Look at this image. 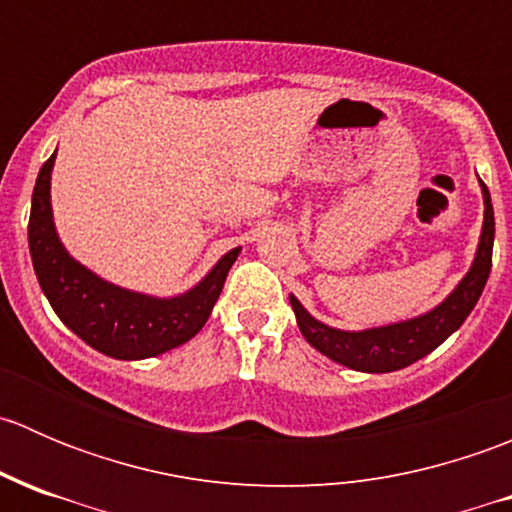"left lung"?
<instances>
[{"label":"left lung","mask_w":512,"mask_h":512,"mask_svg":"<svg viewBox=\"0 0 512 512\" xmlns=\"http://www.w3.org/2000/svg\"><path fill=\"white\" fill-rule=\"evenodd\" d=\"M480 188H483L485 218L476 260H473V267L463 277L461 285L453 289L436 309L416 319H409V322L389 324V327L364 329V332H342V329L317 322L299 304L297 297H289V304H292L299 332L304 334V339L317 352L329 356L337 364L349 366L354 371H369V374H386V371L404 369V366L431 354L438 344L446 342L466 322L468 314L473 312L478 297L483 294L485 282H488L490 265H493V203H490V193L483 180H480Z\"/></svg>","instance_id":"left-lung-1"}]
</instances>
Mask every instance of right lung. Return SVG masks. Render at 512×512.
I'll use <instances>...</instances> for the list:
<instances>
[{
  "label": "right lung",
  "instance_id": "1",
  "mask_svg": "<svg viewBox=\"0 0 512 512\" xmlns=\"http://www.w3.org/2000/svg\"><path fill=\"white\" fill-rule=\"evenodd\" d=\"M54 158L56 153L41 165L34 185L29 252L36 280L61 322L96 352L126 361L158 356L193 339L208 322L240 247L180 297L158 299L111 285L79 265L59 242L49 195Z\"/></svg>",
  "mask_w": 512,
  "mask_h": 512
}]
</instances>
